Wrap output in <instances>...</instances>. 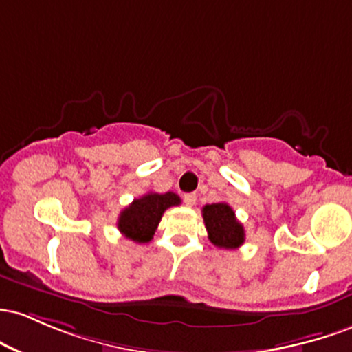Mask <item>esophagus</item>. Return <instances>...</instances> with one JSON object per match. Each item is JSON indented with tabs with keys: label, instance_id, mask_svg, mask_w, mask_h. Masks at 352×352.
I'll return each instance as SVG.
<instances>
[{
	"label": "esophagus",
	"instance_id": "obj_1",
	"mask_svg": "<svg viewBox=\"0 0 352 352\" xmlns=\"http://www.w3.org/2000/svg\"><path fill=\"white\" fill-rule=\"evenodd\" d=\"M196 199H197L196 192H188V195H184V203H186V206H189V208L195 206Z\"/></svg>",
	"mask_w": 352,
	"mask_h": 352
}]
</instances>
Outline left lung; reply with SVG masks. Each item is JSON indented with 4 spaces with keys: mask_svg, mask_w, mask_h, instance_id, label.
<instances>
[{
    "mask_svg": "<svg viewBox=\"0 0 352 352\" xmlns=\"http://www.w3.org/2000/svg\"><path fill=\"white\" fill-rule=\"evenodd\" d=\"M204 226L209 241L224 250H236L244 243V228L236 219L234 211L228 203L206 204L203 208Z\"/></svg>",
    "mask_w": 352,
    "mask_h": 352,
    "instance_id": "obj_1",
    "label": "left lung"
}]
</instances>
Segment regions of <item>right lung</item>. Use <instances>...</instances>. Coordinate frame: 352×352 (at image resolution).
Instances as JSON below:
<instances>
[{
    "instance_id": "add662e5",
    "label": "right lung",
    "mask_w": 352,
    "mask_h": 352,
    "mask_svg": "<svg viewBox=\"0 0 352 352\" xmlns=\"http://www.w3.org/2000/svg\"><path fill=\"white\" fill-rule=\"evenodd\" d=\"M177 204H181V197L171 191L164 195L148 192L134 199L128 208L121 211L118 218V229L124 238L134 243H149L166 209Z\"/></svg>"
}]
</instances>
